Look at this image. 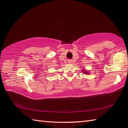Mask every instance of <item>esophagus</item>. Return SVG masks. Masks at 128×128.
I'll list each match as a JSON object with an SVG mask.
<instances>
[{
    "label": "esophagus",
    "instance_id": "34e87169",
    "mask_svg": "<svg viewBox=\"0 0 128 128\" xmlns=\"http://www.w3.org/2000/svg\"><path fill=\"white\" fill-rule=\"evenodd\" d=\"M68 62H69V63H70V64L72 63V60H69Z\"/></svg>",
    "mask_w": 128,
    "mask_h": 128
}]
</instances>
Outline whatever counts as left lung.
Wrapping results in <instances>:
<instances>
[{"label":"left lung","mask_w":128,"mask_h":128,"mask_svg":"<svg viewBox=\"0 0 128 128\" xmlns=\"http://www.w3.org/2000/svg\"><path fill=\"white\" fill-rule=\"evenodd\" d=\"M88 72H84V74H88Z\"/></svg>","instance_id":"obj_1"}]
</instances>
